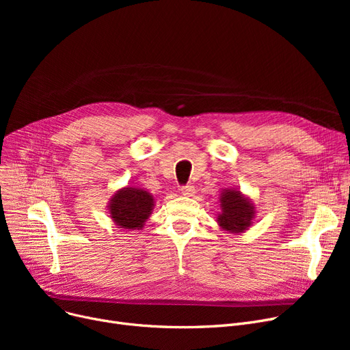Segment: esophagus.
Segmentation results:
<instances>
[{
  "label": "esophagus",
  "instance_id": "esophagus-1",
  "mask_svg": "<svg viewBox=\"0 0 350 350\" xmlns=\"http://www.w3.org/2000/svg\"><path fill=\"white\" fill-rule=\"evenodd\" d=\"M181 193L185 194V196H193L196 193V189H194L193 185H187V186H185V187L181 189Z\"/></svg>",
  "mask_w": 350,
  "mask_h": 350
}]
</instances>
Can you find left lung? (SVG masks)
<instances>
[{
	"instance_id": "left-lung-1",
	"label": "left lung",
	"mask_w": 350,
	"mask_h": 350,
	"mask_svg": "<svg viewBox=\"0 0 350 350\" xmlns=\"http://www.w3.org/2000/svg\"><path fill=\"white\" fill-rule=\"evenodd\" d=\"M221 213L217 215L219 228L238 234L247 231L255 218V206L252 201L238 189H226L219 196Z\"/></svg>"
}]
</instances>
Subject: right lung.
<instances>
[{
    "label": "right lung",
    "instance_id": "1",
    "mask_svg": "<svg viewBox=\"0 0 350 350\" xmlns=\"http://www.w3.org/2000/svg\"><path fill=\"white\" fill-rule=\"evenodd\" d=\"M154 207L153 196L140 187L127 186L109 200V214L118 228L124 231L143 228Z\"/></svg>",
    "mask_w": 350,
    "mask_h": 350
}]
</instances>
